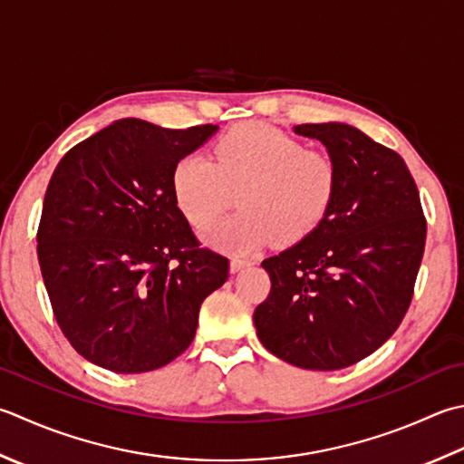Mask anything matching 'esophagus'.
I'll return each mask as SVG.
<instances>
[{"mask_svg": "<svg viewBox=\"0 0 464 464\" xmlns=\"http://www.w3.org/2000/svg\"><path fill=\"white\" fill-rule=\"evenodd\" d=\"M247 266H249V259H243V257H233V259H231V263H229V267H231L233 274H237L239 269L247 267Z\"/></svg>", "mask_w": 464, "mask_h": 464, "instance_id": "esophagus-1", "label": "esophagus"}]
</instances>
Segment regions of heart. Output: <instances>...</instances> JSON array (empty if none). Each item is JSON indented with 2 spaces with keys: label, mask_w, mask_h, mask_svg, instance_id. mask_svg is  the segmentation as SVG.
Here are the masks:
<instances>
[{
  "label": "heart",
  "mask_w": 464,
  "mask_h": 464,
  "mask_svg": "<svg viewBox=\"0 0 464 464\" xmlns=\"http://www.w3.org/2000/svg\"><path fill=\"white\" fill-rule=\"evenodd\" d=\"M172 195L193 227H207L239 190L241 213L215 223L203 239L217 249L249 253L276 239H305L334 201L338 170L322 150L263 122L235 126L215 142L213 160L187 154L172 169Z\"/></svg>",
  "instance_id": "1"
}]
</instances>
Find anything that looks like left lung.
Wrapping results in <instances>:
<instances>
[{"mask_svg": "<svg viewBox=\"0 0 464 464\" xmlns=\"http://www.w3.org/2000/svg\"><path fill=\"white\" fill-rule=\"evenodd\" d=\"M338 170L324 221L263 259L271 292L253 322L263 346L305 370H342L376 352L411 305L426 219L402 157L343 122L299 124Z\"/></svg>", "mask_w": 464, "mask_h": 464, "instance_id": "1", "label": "left lung"}]
</instances>
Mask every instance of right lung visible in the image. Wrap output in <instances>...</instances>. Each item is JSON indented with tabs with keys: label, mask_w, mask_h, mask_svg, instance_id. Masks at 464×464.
<instances>
[{
	"label": "right lung",
	"mask_w": 464,
	"mask_h": 464,
	"mask_svg": "<svg viewBox=\"0 0 464 464\" xmlns=\"http://www.w3.org/2000/svg\"><path fill=\"white\" fill-rule=\"evenodd\" d=\"M217 130L122 118L53 170L38 227L42 277L63 335L92 364L116 374L167 366L229 277V259L198 245L170 183Z\"/></svg>",
	"instance_id": "obj_1"
}]
</instances>
